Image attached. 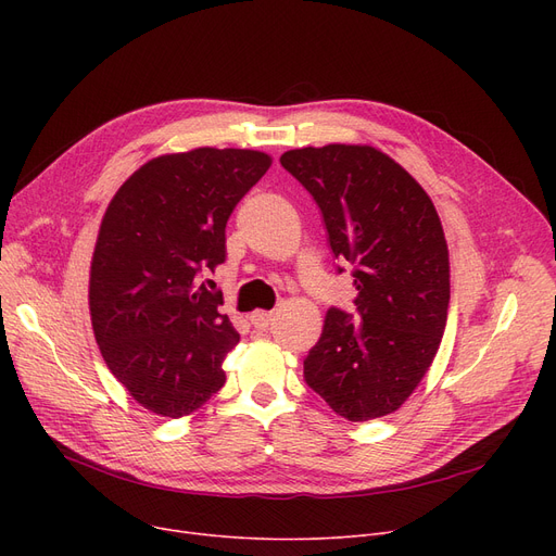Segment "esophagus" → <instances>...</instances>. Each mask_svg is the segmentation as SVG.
Listing matches in <instances>:
<instances>
[{
  "mask_svg": "<svg viewBox=\"0 0 556 556\" xmlns=\"http://www.w3.org/2000/svg\"><path fill=\"white\" fill-rule=\"evenodd\" d=\"M250 323H252V327H256V329H266V327L273 323V313H268V311H254V313L250 315Z\"/></svg>",
  "mask_w": 556,
  "mask_h": 556,
  "instance_id": "34e87169",
  "label": "esophagus"
}]
</instances>
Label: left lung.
I'll return each mask as SVG.
<instances>
[{
    "label": "left lung",
    "mask_w": 556,
    "mask_h": 556,
    "mask_svg": "<svg viewBox=\"0 0 556 556\" xmlns=\"http://www.w3.org/2000/svg\"><path fill=\"white\" fill-rule=\"evenodd\" d=\"M279 162L317 202L358 290V319L327 311L304 381L349 421L386 417L415 392L446 329L451 268L440 216L413 175L371 146H308Z\"/></svg>",
    "instance_id": "8db88e82"
}]
</instances>
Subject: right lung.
Masks as SVG:
<instances>
[{
    "instance_id": "right-lung-1",
    "label": "right lung",
    "mask_w": 556,
    "mask_h": 556,
    "mask_svg": "<svg viewBox=\"0 0 556 556\" xmlns=\"http://www.w3.org/2000/svg\"><path fill=\"white\" fill-rule=\"evenodd\" d=\"M273 160L195 149L146 162L110 200L90 270V315L105 365L162 417L195 413L223 386L239 342L207 270L225 261V227Z\"/></svg>"
}]
</instances>
